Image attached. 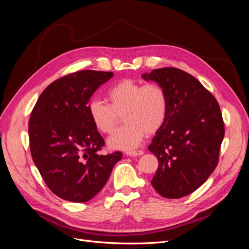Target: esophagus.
Listing matches in <instances>:
<instances>
[{"mask_svg": "<svg viewBox=\"0 0 249 249\" xmlns=\"http://www.w3.org/2000/svg\"><path fill=\"white\" fill-rule=\"evenodd\" d=\"M127 156L131 157H136V156H142L143 150H130V152H126Z\"/></svg>", "mask_w": 249, "mask_h": 249, "instance_id": "1", "label": "esophagus"}]
</instances>
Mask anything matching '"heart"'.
<instances>
[{"instance_id": "b5f03b06", "label": "heart", "mask_w": 249, "mask_h": 249, "mask_svg": "<svg viewBox=\"0 0 249 249\" xmlns=\"http://www.w3.org/2000/svg\"><path fill=\"white\" fill-rule=\"evenodd\" d=\"M107 97L109 104L100 100L90 102L88 113L96 129L104 134L114 132L124 116L125 124L108 139L110 148H136L146 134L159 131L166 120L167 94L158 84L122 80L109 89Z\"/></svg>"}]
</instances>
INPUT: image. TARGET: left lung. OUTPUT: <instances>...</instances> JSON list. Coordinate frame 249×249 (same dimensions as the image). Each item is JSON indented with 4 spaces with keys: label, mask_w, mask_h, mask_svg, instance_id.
<instances>
[{
    "label": "left lung",
    "mask_w": 249,
    "mask_h": 249,
    "mask_svg": "<svg viewBox=\"0 0 249 249\" xmlns=\"http://www.w3.org/2000/svg\"><path fill=\"white\" fill-rule=\"evenodd\" d=\"M141 77L160 85L168 99L166 120L148 146L159 161L150 183L163 197H184L217 166L224 137L219 105L197 79L175 67Z\"/></svg>",
    "instance_id": "1"
}]
</instances>
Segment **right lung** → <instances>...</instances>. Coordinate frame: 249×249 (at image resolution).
I'll return each mask as SVG.
<instances>
[{"instance_id":"obj_1","label":"right lung","mask_w":249,"mask_h":249,"mask_svg":"<svg viewBox=\"0 0 249 249\" xmlns=\"http://www.w3.org/2000/svg\"><path fill=\"white\" fill-rule=\"evenodd\" d=\"M114 74L80 71L53 82L40 94L29 120L32 159L52 192L86 202L99 193L120 152L100 155L105 141L88 113L90 97Z\"/></svg>"}]
</instances>
